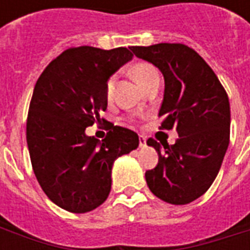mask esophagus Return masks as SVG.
I'll use <instances>...</instances> for the list:
<instances>
[{
	"instance_id": "34e87169",
	"label": "esophagus",
	"mask_w": 250,
	"mask_h": 250,
	"mask_svg": "<svg viewBox=\"0 0 250 250\" xmlns=\"http://www.w3.org/2000/svg\"><path fill=\"white\" fill-rule=\"evenodd\" d=\"M139 146L141 147H145L146 146V138L145 136H139Z\"/></svg>"
}]
</instances>
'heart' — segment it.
I'll list each match as a JSON object with an SVG mask.
<instances>
[{
	"label": "heart",
	"instance_id": "obj_1",
	"mask_svg": "<svg viewBox=\"0 0 250 250\" xmlns=\"http://www.w3.org/2000/svg\"><path fill=\"white\" fill-rule=\"evenodd\" d=\"M130 73L131 76L135 79L136 82L141 84L142 87L146 89L147 85L155 80V79H159V73H158L157 68L150 64V62H135L134 65L130 68ZM114 85H115V77L111 76L105 83V95L107 98H111L112 95V91H114Z\"/></svg>",
	"mask_w": 250,
	"mask_h": 250
}]
</instances>
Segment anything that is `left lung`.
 Returning <instances> with one entry per match:
<instances>
[{"label": "left lung", "mask_w": 250, "mask_h": 250, "mask_svg": "<svg viewBox=\"0 0 250 250\" xmlns=\"http://www.w3.org/2000/svg\"><path fill=\"white\" fill-rule=\"evenodd\" d=\"M130 49L162 72L161 128H175L179 135L174 145H159L152 138L147 141L159 157L157 166L146 171L147 186L167 204H190L214 182L229 146L230 105L226 91L204 59L184 44Z\"/></svg>", "instance_id": "left-lung-1"}]
</instances>
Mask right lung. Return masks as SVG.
<instances>
[{
  "label": "right lung",
  "instance_id": "right-lung-1",
  "mask_svg": "<svg viewBox=\"0 0 250 250\" xmlns=\"http://www.w3.org/2000/svg\"><path fill=\"white\" fill-rule=\"evenodd\" d=\"M132 56L123 46L69 48L36 83L26 120L30 162L41 188L62 209L87 213L100 206L111 191L115 159L139 146L136 132L112 123L103 141L85 134L107 109V80Z\"/></svg>",
  "mask_w": 250,
  "mask_h": 250
}]
</instances>
